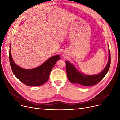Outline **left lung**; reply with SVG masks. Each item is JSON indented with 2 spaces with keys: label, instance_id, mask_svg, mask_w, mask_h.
Wrapping results in <instances>:
<instances>
[{
  "label": "left lung",
  "instance_id": "1",
  "mask_svg": "<svg viewBox=\"0 0 120 120\" xmlns=\"http://www.w3.org/2000/svg\"><path fill=\"white\" fill-rule=\"evenodd\" d=\"M109 57L106 67L100 74L97 75H87L79 72L75 67L68 61H66L67 74L68 80L71 83H77L83 86H90L97 84L106 75L109 70L111 64V54L109 49Z\"/></svg>",
  "mask_w": 120,
  "mask_h": 120
}]
</instances>
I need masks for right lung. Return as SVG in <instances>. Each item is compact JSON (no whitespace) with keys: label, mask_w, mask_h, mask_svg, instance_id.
<instances>
[{"label":"right lung","mask_w":120,"mask_h":120,"mask_svg":"<svg viewBox=\"0 0 120 120\" xmlns=\"http://www.w3.org/2000/svg\"><path fill=\"white\" fill-rule=\"evenodd\" d=\"M60 59V56L56 55L49 58L37 68L26 70L20 68L14 63L10 46L9 62L13 73L20 81L28 86H39L45 83L48 80L50 71L54 64Z\"/></svg>","instance_id":"obj_1"}]
</instances>
